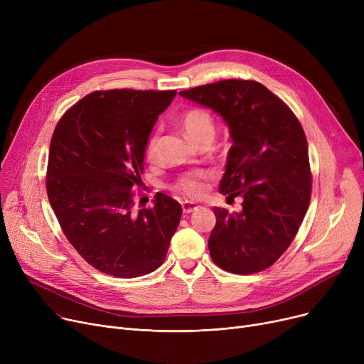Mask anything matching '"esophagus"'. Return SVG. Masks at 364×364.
<instances>
[{"instance_id":"obj_1","label":"esophagus","mask_w":364,"mask_h":364,"mask_svg":"<svg viewBox=\"0 0 364 364\" xmlns=\"http://www.w3.org/2000/svg\"><path fill=\"white\" fill-rule=\"evenodd\" d=\"M181 208H183V213L184 214H190V213H193V211H196V209L199 208V205H196V203H193V202H183L181 203Z\"/></svg>"}]
</instances>
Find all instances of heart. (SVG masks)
<instances>
[{"instance_id": "heart-1", "label": "heart", "mask_w": 364, "mask_h": 364, "mask_svg": "<svg viewBox=\"0 0 364 364\" xmlns=\"http://www.w3.org/2000/svg\"><path fill=\"white\" fill-rule=\"evenodd\" d=\"M181 127L190 137V140H193L198 144H202L205 141H213L215 136V122L213 117L206 110L199 107L188 109L183 113ZM159 144H161V134L159 131H155L149 137L146 144V155L149 159H156ZM208 177L209 176L206 172H192V174L181 176L174 183V186H172V188L186 198L198 199L205 193Z\"/></svg>"}]
</instances>
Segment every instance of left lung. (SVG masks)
<instances>
[{
    "mask_svg": "<svg viewBox=\"0 0 364 364\" xmlns=\"http://www.w3.org/2000/svg\"><path fill=\"white\" fill-rule=\"evenodd\" d=\"M180 94L218 113L233 140L220 193L242 196V211L213 208V261L235 274L269 269L295 239L311 198L309 144L298 118L257 81L224 80Z\"/></svg>",
    "mask_w": 364,
    "mask_h": 364,
    "instance_id": "1",
    "label": "left lung"
}]
</instances>
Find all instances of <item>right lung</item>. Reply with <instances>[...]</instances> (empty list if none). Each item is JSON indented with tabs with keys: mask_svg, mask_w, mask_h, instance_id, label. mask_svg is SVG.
I'll use <instances>...</instances> for the list:
<instances>
[{
	"mask_svg": "<svg viewBox=\"0 0 364 364\" xmlns=\"http://www.w3.org/2000/svg\"><path fill=\"white\" fill-rule=\"evenodd\" d=\"M177 91H94L75 103L53 132L47 195L70 245L102 273L132 279L165 261L183 209L158 193L132 211L149 136Z\"/></svg>",
	"mask_w": 364,
	"mask_h": 364,
	"instance_id": "right-lung-1",
	"label": "right lung"
}]
</instances>
